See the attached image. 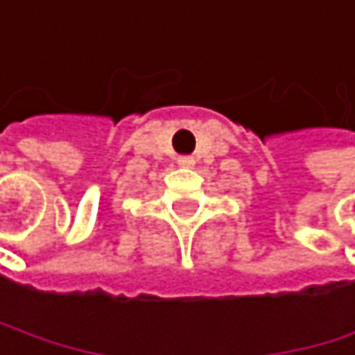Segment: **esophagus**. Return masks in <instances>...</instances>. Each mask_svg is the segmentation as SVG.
<instances>
[{
  "label": "esophagus",
  "instance_id": "esophagus-1",
  "mask_svg": "<svg viewBox=\"0 0 355 355\" xmlns=\"http://www.w3.org/2000/svg\"><path fill=\"white\" fill-rule=\"evenodd\" d=\"M176 164L183 166V168H191V166H193V157H189V155H179V157H176Z\"/></svg>",
  "mask_w": 355,
  "mask_h": 355
}]
</instances>
